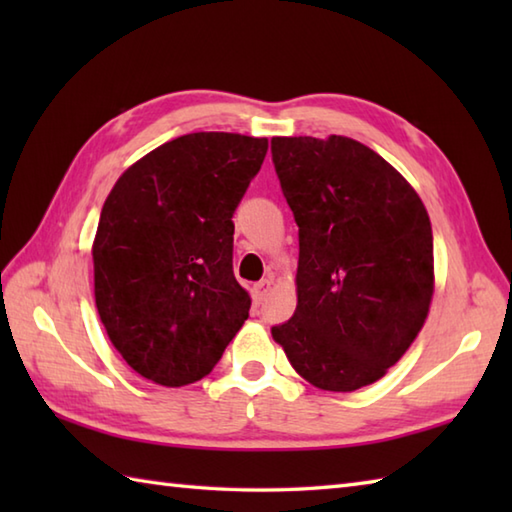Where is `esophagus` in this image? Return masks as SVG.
<instances>
[{
	"instance_id": "1",
	"label": "esophagus",
	"mask_w": 512,
	"mask_h": 512,
	"mask_svg": "<svg viewBox=\"0 0 512 512\" xmlns=\"http://www.w3.org/2000/svg\"><path fill=\"white\" fill-rule=\"evenodd\" d=\"M273 277H266V279H262V281H257V284L253 286V299L259 303V301H264L266 299V295L270 292V288H273Z\"/></svg>"
}]
</instances>
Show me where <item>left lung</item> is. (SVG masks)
<instances>
[{
	"label": "left lung",
	"instance_id": "1",
	"mask_svg": "<svg viewBox=\"0 0 512 512\" xmlns=\"http://www.w3.org/2000/svg\"><path fill=\"white\" fill-rule=\"evenodd\" d=\"M270 149L299 226L297 310L273 339L314 387L372 385L427 321L436 288L429 213L354 138L275 136Z\"/></svg>",
	"mask_w": 512,
	"mask_h": 512
}]
</instances>
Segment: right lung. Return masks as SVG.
<instances>
[{
    "instance_id": "right-lung-1",
    "label": "right lung",
    "mask_w": 512,
    "mask_h": 512,
    "mask_svg": "<svg viewBox=\"0 0 512 512\" xmlns=\"http://www.w3.org/2000/svg\"><path fill=\"white\" fill-rule=\"evenodd\" d=\"M268 138L195 132L156 147L116 180L92 244L94 299L136 374L182 387L211 374L248 319L233 275V213Z\"/></svg>"
}]
</instances>
